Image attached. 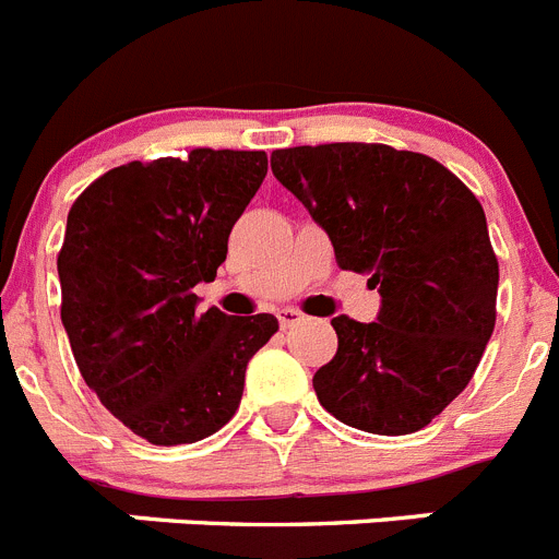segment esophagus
Here are the masks:
<instances>
[{"label":"esophagus","mask_w":559,"mask_h":559,"mask_svg":"<svg viewBox=\"0 0 559 559\" xmlns=\"http://www.w3.org/2000/svg\"><path fill=\"white\" fill-rule=\"evenodd\" d=\"M276 319H280L283 330H290V328H296V324L305 322V313L296 308H283V310H276Z\"/></svg>","instance_id":"34e87169"}]
</instances>
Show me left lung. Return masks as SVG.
Instances as JSON below:
<instances>
[{
    "instance_id": "8db88e82",
    "label": "left lung",
    "mask_w": 559,
    "mask_h": 559,
    "mask_svg": "<svg viewBox=\"0 0 559 559\" xmlns=\"http://www.w3.org/2000/svg\"><path fill=\"white\" fill-rule=\"evenodd\" d=\"M271 170L328 231L338 269L369 274L383 299L378 322L333 319L319 403L358 431L426 428L471 383L496 328L498 257L478 199L426 153L378 142L283 147Z\"/></svg>"
}]
</instances>
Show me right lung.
<instances>
[{
  "label": "right lung",
  "instance_id": "obj_1",
  "mask_svg": "<svg viewBox=\"0 0 559 559\" xmlns=\"http://www.w3.org/2000/svg\"><path fill=\"white\" fill-rule=\"evenodd\" d=\"M265 151L195 147L103 173L69 210L58 251L61 322L88 389L151 445H187L235 417L246 364L276 316L199 313Z\"/></svg>",
  "mask_w": 559,
  "mask_h": 559
}]
</instances>
